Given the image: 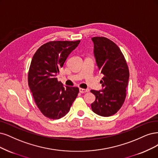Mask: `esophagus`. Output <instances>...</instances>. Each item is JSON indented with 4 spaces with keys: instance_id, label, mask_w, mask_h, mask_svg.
<instances>
[{
    "instance_id": "1",
    "label": "esophagus",
    "mask_w": 158,
    "mask_h": 158,
    "mask_svg": "<svg viewBox=\"0 0 158 158\" xmlns=\"http://www.w3.org/2000/svg\"><path fill=\"white\" fill-rule=\"evenodd\" d=\"M80 92L81 94H84V93H88L89 92V89H82V88H80Z\"/></svg>"
}]
</instances>
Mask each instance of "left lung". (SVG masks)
Wrapping results in <instances>:
<instances>
[{"instance_id":"obj_1","label":"left lung","mask_w":158,"mask_h":158,"mask_svg":"<svg viewBox=\"0 0 158 158\" xmlns=\"http://www.w3.org/2000/svg\"><path fill=\"white\" fill-rule=\"evenodd\" d=\"M98 69L103 78L102 92L91 90L95 101L91 105L94 112L108 117L115 114L126 97L129 71L126 59L119 48L106 37L92 38Z\"/></svg>"}]
</instances>
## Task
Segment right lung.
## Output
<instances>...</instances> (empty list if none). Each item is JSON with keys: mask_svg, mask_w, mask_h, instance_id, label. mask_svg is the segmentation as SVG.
Wrapping results in <instances>:
<instances>
[{"mask_svg": "<svg viewBox=\"0 0 158 158\" xmlns=\"http://www.w3.org/2000/svg\"><path fill=\"white\" fill-rule=\"evenodd\" d=\"M80 40L50 41L35 52L28 72V84L37 107L44 116L58 119L70 110L79 93L77 87L64 88L57 74Z\"/></svg>", "mask_w": 158, "mask_h": 158, "instance_id": "add662e5", "label": "right lung"}]
</instances>
